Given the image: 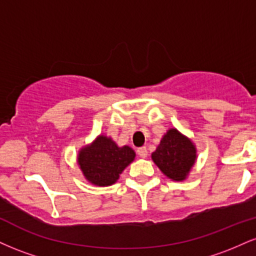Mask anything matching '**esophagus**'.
Masks as SVG:
<instances>
[{"label":"esophagus","instance_id":"obj_1","mask_svg":"<svg viewBox=\"0 0 256 256\" xmlns=\"http://www.w3.org/2000/svg\"><path fill=\"white\" fill-rule=\"evenodd\" d=\"M137 154L140 155V158H146V155H148V150H146V146H140V148L137 149Z\"/></svg>","mask_w":256,"mask_h":256}]
</instances>
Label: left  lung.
Wrapping results in <instances>:
<instances>
[{
  "label": "left lung",
  "mask_w": 256,
  "mask_h": 256,
  "mask_svg": "<svg viewBox=\"0 0 256 256\" xmlns=\"http://www.w3.org/2000/svg\"><path fill=\"white\" fill-rule=\"evenodd\" d=\"M152 158L167 177L183 180L195 164L196 149L189 138L171 128L152 154Z\"/></svg>",
  "instance_id": "8db88e82"
}]
</instances>
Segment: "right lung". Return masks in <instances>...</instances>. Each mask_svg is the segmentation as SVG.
Returning a JSON list of instances; mask_svg holds the SVG:
<instances>
[{"instance_id": "1", "label": "right lung", "mask_w": 256, "mask_h": 256, "mask_svg": "<svg viewBox=\"0 0 256 256\" xmlns=\"http://www.w3.org/2000/svg\"><path fill=\"white\" fill-rule=\"evenodd\" d=\"M134 155L130 146L119 148L110 138L100 136L92 144L82 149L78 164L88 180L98 186H107L118 180Z\"/></svg>"}]
</instances>
